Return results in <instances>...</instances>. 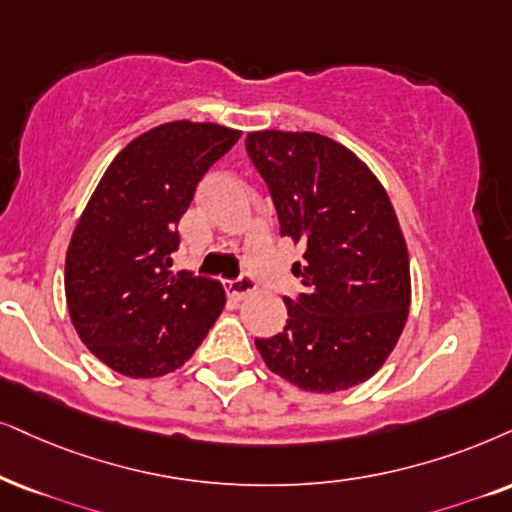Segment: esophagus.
Instances as JSON below:
<instances>
[{"instance_id":"34e87169","label":"esophagus","mask_w":512,"mask_h":512,"mask_svg":"<svg viewBox=\"0 0 512 512\" xmlns=\"http://www.w3.org/2000/svg\"><path fill=\"white\" fill-rule=\"evenodd\" d=\"M255 290H257L255 278L248 274L238 276V278H234V281H226V293L234 297V300H245V297H248L250 293H255Z\"/></svg>"}]
</instances>
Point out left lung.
Here are the masks:
<instances>
[{
	"mask_svg": "<svg viewBox=\"0 0 512 512\" xmlns=\"http://www.w3.org/2000/svg\"><path fill=\"white\" fill-rule=\"evenodd\" d=\"M267 181L281 236L304 245L286 328L257 338L264 364L307 392H340L385 364L411 304L409 250L378 177L316 132L262 129L245 139Z\"/></svg>",
	"mask_w": 512,
	"mask_h": 512,
	"instance_id": "8db88e82",
	"label": "left lung"
}]
</instances>
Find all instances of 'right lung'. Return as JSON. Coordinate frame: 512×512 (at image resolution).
I'll return each mask as SVG.
<instances>
[{
  "mask_svg": "<svg viewBox=\"0 0 512 512\" xmlns=\"http://www.w3.org/2000/svg\"><path fill=\"white\" fill-rule=\"evenodd\" d=\"M238 137V129L215 122L148 129L115 155L77 219L66 255L70 321L115 373L177 371L222 314V283L172 274L170 252L198 181Z\"/></svg>",
  "mask_w": 512,
  "mask_h": 512,
  "instance_id": "add662e5",
  "label": "right lung"
}]
</instances>
